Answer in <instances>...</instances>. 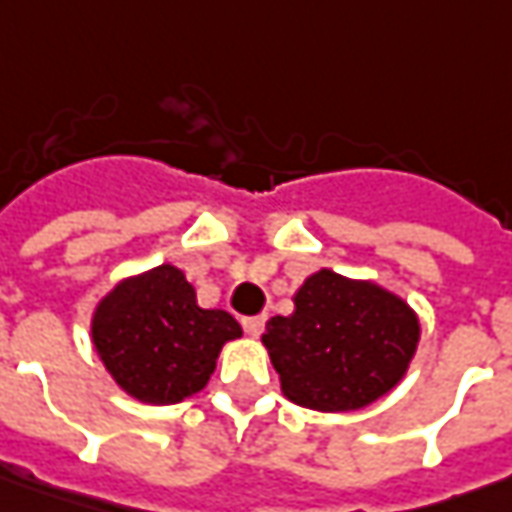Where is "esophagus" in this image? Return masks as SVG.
Returning a JSON list of instances; mask_svg holds the SVG:
<instances>
[{"label": "esophagus", "mask_w": 512, "mask_h": 512, "mask_svg": "<svg viewBox=\"0 0 512 512\" xmlns=\"http://www.w3.org/2000/svg\"><path fill=\"white\" fill-rule=\"evenodd\" d=\"M263 326H266V314L243 317V331H246L249 337H260V334H263Z\"/></svg>", "instance_id": "esophagus-1"}]
</instances>
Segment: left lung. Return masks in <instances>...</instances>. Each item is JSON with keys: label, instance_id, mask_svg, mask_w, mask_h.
<instances>
[{"label": "left lung", "instance_id": "obj_1", "mask_svg": "<svg viewBox=\"0 0 512 512\" xmlns=\"http://www.w3.org/2000/svg\"><path fill=\"white\" fill-rule=\"evenodd\" d=\"M419 340L416 314L391 291L311 274L289 317L266 323L283 394L314 411H357L397 385Z\"/></svg>", "mask_w": 512, "mask_h": 512}]
</instances>
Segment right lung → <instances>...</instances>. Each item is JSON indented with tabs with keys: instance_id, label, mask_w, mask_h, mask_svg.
Returning <instances> with one entry per match:
<instances>
[{
	"instance_id": "add662e5",
	"label": "right lung",
	"mask_w": 512,
	"mask_h": 512,
	"mask_svg": "<svg viewBox=\"0 0 512 512\" xmlns=\"http://www.w3.org/2000/svg\"><path fill=\"white\" fill-rule=\"evenodd\" d=\"M240 337L238 320L201 309L175 266L124 280L98 306L93 343L115 382L141 402L172 405L201 391L223 343Z\"/></svg>"
}]
</instances>
